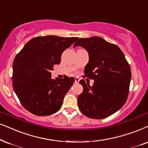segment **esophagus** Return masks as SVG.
I'll return each mask as SVG.
<instances>
[{
  "label": "esophagus",
  "instance_id": "esophagus-1",
  "mask_svg": "<svg viewBox=\"0 0 148 148\" xmlns=\"http://www.w3.org/2000/svg\"><path fill=\"white\" fill-rule=\"evenodd\" d=\"M79 79L78 77H75V83H79Z\"/></svg>",
  "mask_w": 148,
  "mask_h": 148
}]
</instances>
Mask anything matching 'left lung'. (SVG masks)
Instances as JSON below:
<instances>
[{
  "mask_svg": "<svg viewBox=\"0 0 148 148\" xmlns=\"http://www.w3.org/2000/svg\"><path fill=\"white\" fill-rule=\"evenodd\" d=\"M81 46L89 55L85 76L94 79L93 86L80 80L84 90L77 97L79 110L90 118L110 116L126 103L131 79L130 65L116 45L99 36L79 39L73 47Z\"/></svg>",
  "mask_w": 148,
  "mask_h": 148,
  "instance_id": "1",
  "label": "left lung"
}]
</instances>
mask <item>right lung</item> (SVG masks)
Segmentation results:
<instances>
[{
    "mask_svg": "<svg viewBox=\"0 0 148 148\" xmlns=\"http://www.w3.org/2000/svg\"><path fill=\"white\" fill-rule=\"evenodd\" d=\"M77 37L54 35L30 40L13 64V87L24 107L36 116H49L61 108L64 96L74 81L71 77L51 79L53 65Z\"/></svg>",
    "mask_w": 148,
    "mask_h": 148,
    "instance_id": "1",
    "label": "right lung"
}]
</instances>
